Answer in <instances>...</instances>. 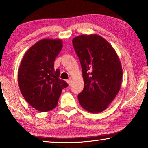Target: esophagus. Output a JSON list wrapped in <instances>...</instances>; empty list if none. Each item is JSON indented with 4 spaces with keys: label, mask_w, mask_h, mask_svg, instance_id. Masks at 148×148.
I'll use <instances>...</instances> for the list:
<instances>
[{
    "label": "esophagus",
    "mask_w": 148,
    "mask_h": 148,
    "mask_svg": "<svg viewBox=\"0 0 148 148\" xmlns=\"http://www.w3.org/2000/svg\"><path fill=\"white\" fill-rule=\"evenodd\" d=\"M67 83H68L69 85L70 86V85H71V83H72V79H69L67 80Z\"/></svg>",
    "instance_id": "obj_1"
}]
</instances>
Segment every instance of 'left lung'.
I'll list each match as a JSON object with an SVG mask.
<instances>
[{"label":"left lung","mask_w":148,"mask_h":148,"mask_svg":"<svg viewBox=\"0 0 148 148\" xmlns=\"http://www.w3.org/2000/svg\"><path fill=\"white\" fill-rule=\"evenodd\" d=\"M72 44L84 81V90L77 96L79 104L91 113L103 112L121 87L123 70L119 57L112 45L96 34L79 35Z\"/></svg>","instance_id":"8db88e82"}]
</instances>
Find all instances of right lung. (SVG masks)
Returning <instances> with one entry per match:
<instances>
[{
	"label": "right lung",
	"instance_id": "obj_1",
	"mask_svg": "<svg viewBox=\"0 0 148 148\" xmlns=\"http://www.w3.org/2000/svg\"><path fill=\"white\" fill-rule=\"evenodd\" d=\"M62 47L61 39H42L25 53L17 74L22 95L31 106L46 112L57 106L62 89L69 86L59 79L54 61Z\"/></svg>",
	"mask_w": 148,
	"mask_h": 148
}]
</instances>
